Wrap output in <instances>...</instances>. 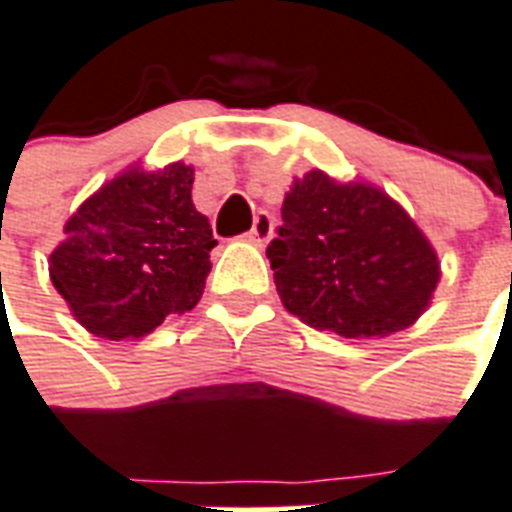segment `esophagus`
<instances>
[{"instance_id":"obj_1","label":"esophagus","mask_w":512,"mask_h":512,"mask_svg":"<svg viewBox=\"0 0 512 512\" xmlns=\"http://www.w3.org/2000/svg\"><path fill=\"white\" fill-rule=\"evenodd\" d=\"M271 233H274V219H271V214H266V211H260L255 217L252 230L246 233V241L255 246H266L268 241H271Z\"/></svg>"}]
</instances>
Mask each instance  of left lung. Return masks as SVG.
<instances>
[{
	"label": "left lung",
	"instance_id": "obj_1",
	"mask_svg": "<svg viewBox=\"0 0 512 512\" xmlns=\"http://www.w3.org/2000/svg\"><path fill=\"white\" fill-rule=\"evenodd\" d=\"M266 255L287 312L344 339L415 325L442 276L437 249L385 189L317 168L293 179Z\"/></svg>",
	"mask_w": 512,
	"mask_h": 512
}]
</instances>
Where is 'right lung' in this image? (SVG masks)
<instances>
[{
	"label": "right lung",
	"mask_w": 512,
	"mask_h": 512,
	"mask_svg": "<svg viewBox=\"0 0 512 512\" xmlns=\"http://www.w3.org/2000/svg\"><path fill=\"white\" fill-rule=\"evenodd\" d=\"M195 168L140 162L105 181L64 225L48 274L78 323L121 342L195 309L217 246L192 203Z\"/></svg>",
	"instance_id": "add662e5"
}]
</instances>
